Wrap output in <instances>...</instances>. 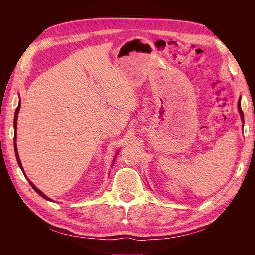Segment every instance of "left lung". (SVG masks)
<instances>
[{"label":"left lung","mask_w":255,"mask_h":255,"mask_svg":"<svg viewBox=\"0 0 255 255\" xmlns=\"http://www.w3.org/2000/svg\"><path fill=\"white\" fill-rule=\"evenodd\" d=\"M238 111H239V114H241V117H242V121L244 123V114H243V111L241 109V98H239L238 100Z\"/></svg>","instance_id":"1"}]
</instances>
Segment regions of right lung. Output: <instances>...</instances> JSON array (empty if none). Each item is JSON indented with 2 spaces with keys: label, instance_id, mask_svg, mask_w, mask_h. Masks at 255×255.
Wrapping results in <instances>:
<instances>
[{
  "label": "right lung",
  "instance_id": "1",
  "mask_svg": "<svg viewBox=\"0 0 255 255\" xmlns=\"http://www.w3.org/2000/svg\"><path fill=\"white\" fill-rule=\"evenodd\" d=\"M20 105H21V101H19V104H18V107H17V110H16V114H14V123H13V127H14V152H16V157H17V160H18V164H19V166H20V168H21V170H22V172H23V174H24V176L26 177L27 179V176L25 175V173H24V170H23V167H22V164H21V160H20V158H19V154H18V150H17V143H16V140H17V119H18V113H19V110H20ZM117 155H118V152L116 153V155H115V158H114V160H113V164L115 163V159H116V157H117ZM113 166V165H112ZM27 181L29 182V184L32 185V187L35 189V191L37 192V194H39L42 198H44V199H47V200H49V201H53L52 199H50V198H48L47 196H45L42 191H40L39 189H38L35 185L30 182L28 179H27Z\"/></svg>",
  "mask_w": 255,
  "mask_h": 255
}]
</instances>
